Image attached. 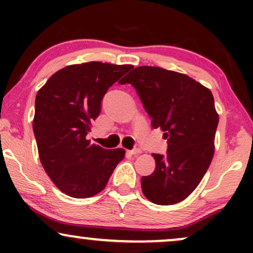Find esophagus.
<instances>
[{
	"label": "esophagus",
	"mask_w": 253,
	"mask_h": 253,
	"mask_svg": "<svg viewBox=\"0 0 253 253\" xmlns=\"http://www.w3.org/2000/svg\"><path fill=\"white\" fill-rule=\"evenodd\" d=\"M127 152H128L129 155H138V153H140L141 151L139 150V149H133V150H129V151H127Z\"/></svg>",
	"instance_id": "esophagus-1"
}]
</instances>
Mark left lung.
<instances>
[{"label": "left lung", "instance_id": "obj_1", "mask_svg": "<svg viewBox=\"0 0 253 253\" xmlns=\"http://www.w3.org/2000/svg\"><path fill=\"white\" fill-rule=\"evenodd\" d=\"M134 86L153 128L168 139L167 155L153 153L156 169L141 177L144 195L175 205L196 189L214 155L219 115L211 91L184 74L157 66L135 68L120 84Z\"/></svg>", "mask_w": 253, "mask_h": 253}]
</instances>
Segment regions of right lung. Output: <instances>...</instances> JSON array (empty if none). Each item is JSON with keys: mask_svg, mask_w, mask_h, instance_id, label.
<instances>
[{"mask_svg": "<svg viewBox=\"0 0 253 253\" xmlns=\"http://www.w3.org/2000/svg\"><path fill=\"white\" fill-rule=\"evenodd\" d=\"M132 65L89 62L60 69L38 91L33 132L46 173L62 193L76 199L104 189L124 149L90 144L86 134L101 101Z\"/></svg>", "mask_w": 253, "mask_h": 253, "instance_id": "add662e5", "label": "right lung"}]
</instances>
